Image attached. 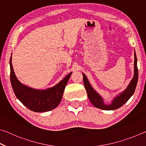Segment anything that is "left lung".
I'll return each mask as SVG.
<instances>
[{"label": "left lung", "mask_w": 146, "mask_h": 146, "mask_svg": "<svg viewBox=\"0 0 146 146\" xmlns=\"http://www.w3.org/2000/svg\"><path fill=\"white\" fill-rule=\"evenodd\" d=\"M83 75V82L84 85L85 86L86 90L87 91V94L89 99H90L91 104L95 106V107L104 110H115L117 109L120 108L133 95L135 92L136 86L137 84L138 77V72L137 68V58L136 56V53L135 51V61H134V76L131 80L129 84L128 85L127 88L123 91L122 93H120L117 97H115L113 100L112 102L110 104L107 105L105 104L104 102L103 98L98 93L93 90L91 87L88 79L86 77L84 74Z\"/></svg>", "instance_id": "obj_1"}]
</instances>
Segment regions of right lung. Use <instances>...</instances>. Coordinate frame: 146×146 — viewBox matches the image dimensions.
Masks as SVG:
<instances>
[{"mask_svg":"<svg viewBox=\"0 0 146 146\" xmlns=\"http://www.w3.org/2000/svg\"><path fill=\"white\" fill-rule=\"evenodd\" d=\"M9 65L10 80L14 93L26 108L34 112H46L57 107L60 102L64 90L72 72L69 73L53 87L45 90H40L29 88L19 82L14 73L11 56Z\"/></svg>","mask_w":146,"mask_h":146,"instance_id":"right-lung-1","label":"right lung"}]
</instances>
